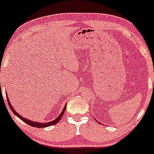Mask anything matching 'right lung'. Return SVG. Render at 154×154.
Here are the masks:
<instances>
[{"mask_svg": "<svg viewBox=\"0 0 154 154\" xmlns=\"http://www.w3.org/2000/svg\"><path fill=\"white\" fill-rule=\"evenodd\" d=\"M1 86V85H0ZM7 100H8V103H9V106H10L11 110L12 111V112L14 113V114L15 115V116H17V117L19 118L20 119H21V121H23L24 122H25V123H27V125L32 126V127H38V128H42V127H50V126H52L54 125H56V124L58 123L60 121V119H61V118L63 117V114H64V112L66 111V106H64V108H63V111H62V112L60 113V115H59L58 117L56 119H54V120L51 121V122H45V123H38V122H35V121H31V120H29V119H25V118L22 117L21 116H20V114H18V112H17L15 110V109L13 108V106H12V104L10 103V101L9 100V97H8V95H7Z\"/></svg>", "mask_w": 154, "mask_h": 154, "instance_id": "right-lung-1", "label": "right lung"}]
</instances>
